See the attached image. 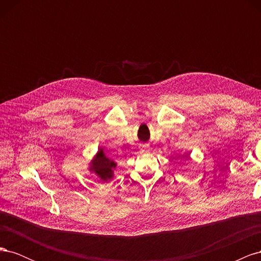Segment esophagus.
<instances>
[{
	"instance_id": "obj_1",
	"label": "esophagus",
	"mask_w": 261,
	"mask_h": 261,
	"mask_svg": "<svg viewBox=\"0 0 261 261\" xmlns=\"http://www.w3.org/2000/svg\"><path fill=\"white\" fill-rule=\"evenodd\" d=\"M150 150V147L148 145H141L140 146V151L141 152H148Z\"/></svg>"
}]
</instances>
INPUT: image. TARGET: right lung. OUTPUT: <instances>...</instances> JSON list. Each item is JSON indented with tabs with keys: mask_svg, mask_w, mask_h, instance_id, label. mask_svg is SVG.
Wrapping results in <instances>:
<instances>
[{
	"mask_svg": "<svg viewBox=\"0 0 261 261\" xmlns=\"http://www.w3.org/2000/svg\"><path fill=\"white\" fill-rule=\"evenodd\" d=\"M116 167L117 163L106 154L103 148H99L97 153L93 155L88 164V170L94 175H97L101 180L109 181L113 178Z\"/></svg>",
	"mask_w": 261,
	"mask_h": 261,
	"instance_id": "right-lung-1",
	"label": "right lung"
}]
</instances>
